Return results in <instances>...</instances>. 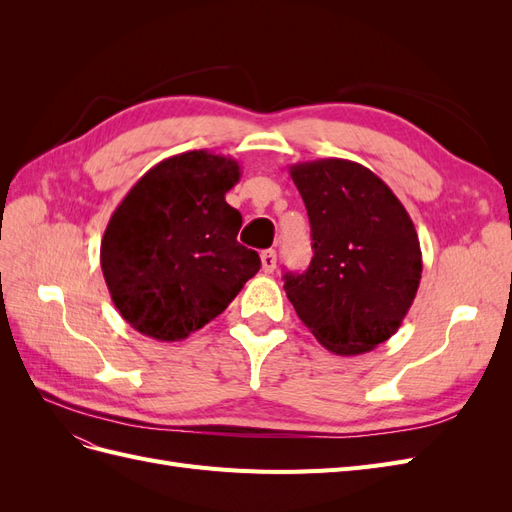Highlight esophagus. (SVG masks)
<instances>
[{
	"instance_id": "34e87169",
	"label": "esophagus",
	"mask_w": 512,
	"mask_h": 512,
	"mask_svg": "<svg viewBox=\"0 0 512 512\" xmlns=\"http://www.w3.org/2000/svg\"><path fill=\"white\" fill-rule=\"evenodd\" d=\"M260 262H262V271L265 273H273L275 262H277V254L275 250H265L260 254Z\"/></svg>"
}]
</instances>
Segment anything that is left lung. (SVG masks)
<instances>
[{
  "instance_id": "left-lung-1",
  "label": "left lung",
  "mask_w": 512,
  "mask_h": 512,
  "mask_svg": "<svg viewBox=\"0 0 512 512\" xmlns=\"http://www.w3.org/2000/svg\"><path fill=\"white\" fill-rule=\"evenodd\" d=\"M312 226L314 258L286 273L294 312L318 342L342 356L386 342L421 284L423 258L408 211L363 164L324 158L290 166Z\"/></svg>"
}]
</instances>
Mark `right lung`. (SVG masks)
Masks as SVG:
<instances>
[{
	"label": "right lung",
	"instance_id": "obj_1",
	"mask_svg": "<svg viewBox=\"0 0 512 512\" xmlns=\"http://www.w3.org/2000/svg\"><path fill=\"white\" fill-rule=\"evenodd\" d=\"M239 162L205 149L166 158L134 183L100 245L111 299L132 329L179 342L220 316L260 258L239 241L241 213L226 192Z\"/></svg>",
	"mask_w": 512,
	"mask_h": 512
}]
</instances>
